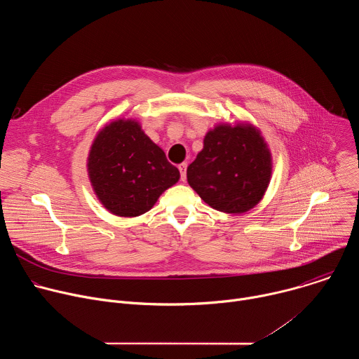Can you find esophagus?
Segmentation results:
<instances>
[{"instance_id": "esophagus-1", "label": "esophagus", "mask_w": 359, "mask_h": 359, "mask_svg": "<svg viewBox=\"0 0 359 359\" xmlns=\"http://www.w3.org/2000/svg\"><path fill=\"white\" fill-rule=\"evenodd\" d=\"M186 169H187V163H182L179 165V170H180V179L184 182L186 180Z\"/></svg>"}]
</instances>
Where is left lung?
Here are the masks:
<instances>
[{"instance_id": "8db88e82", "label": "left lung", "mask_w": 359, "mask_h": 359, "mask_svg": "<svg viewBox=\"0 0 359 359\" xmlns=\"http://www.w3.org/2000/svg\"><path fill=\"white\" fill-rule=\"evenodd\" d=\"M271 170V153L257 128L223 123L204 136L201 151L187 168V182L210 208L238 215L263 198Z\"/></svg>"}]
</instances>
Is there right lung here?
Segmentation results:
<instances>
[{
  "instance_id": "1",
  "label": "right lung",
  "mask_w": 359,
  "mask_h": 359,
  "mask_svg": "<svg viewBox=\"0 0 359 359\" xmlns=\"http://www.w3.org/2000/svg\"><path fill=\"white\" fill-rule=\"evenodd\" d=\"M88 175L99 201L121 217L149 212L180 179L165 151L133 119L114 121L96 135L88 156Z\"/></svg>"
}]
</instances>
